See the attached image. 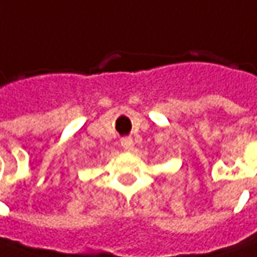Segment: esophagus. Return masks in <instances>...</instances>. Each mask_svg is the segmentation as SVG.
I'll use <instances>...</instances> for the list:
<instances>
[{
    "instance_id": "1",
    "label": "esophagus",
    "mask_w": 257,
    "mask_h": 257,
    "mask_svg": "<svg viewBox=\"0 0 257 257\" xmlns=\"http://www.w3.org/2000/svg\"><path fill=\"white\" fill-rule=\"evenodd\" d=\"M121 143V147L124 148L125 151H133L134 150V141H133L132 137H124V139L120 140Z\"/></svg>"
}]
</instances>
